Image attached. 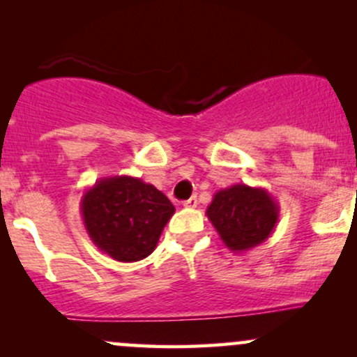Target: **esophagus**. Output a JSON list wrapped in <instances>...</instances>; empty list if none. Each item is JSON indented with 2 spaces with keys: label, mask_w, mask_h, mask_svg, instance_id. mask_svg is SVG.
Listing matches in <instances>:
<instances>
[{
  "label": "esophagus",
  "mask_w": 357,
  "mask_h": 357,
  "mask_svg": "<svg viewBox=\"0 0 357 357\" xmlns=\"http://www.w3.org/2000/svg\"><path fill=\"white\" fill-rule=\"evenodd\" d=\"M183 204L186 208H196V206H198V198H196V196H191V198L186 199V202H184Z\"/></svg>",
  "instance_id": "1"
}]
</instances>
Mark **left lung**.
<instances>
[{
	"label": "left lung",
	"instance_id": "1",
	"mask_svg": "<svg viewBox=\"0 0 357 357\" xmlns=\"http://www.w3.org/2000/svg\"><path fill=\"white\" fill-rule=\"evenodd\" d=\"M278 213L280 206L267 190L238 183L215 192L206 216L227 248L243 253L272 235Z\"/></svg>",
	"mask_w": 357,
	"mask_h": 357
}]
</instances>
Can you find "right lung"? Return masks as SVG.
I'll list each match as a JSON object with an SVG mask.
<instances>
[{"mask_svg":"<svg viewBox=\"0 0 357 357\" xmlns=\"http://www.w3.org/2000/svg\"><path fill=\"white\" fill-rule=\"evenodd\" d=\"M174 211L165 192L132 176L100 178L80 202L84 227L93 245L126 264L154 252Z\"/></svg>","mask_w":357,"mask_h":357,"instance_id":"right-lung-1","label":"right lung"}]
</instances>
